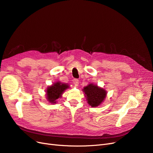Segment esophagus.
Returning <instances> with one entry per match:
<instances>
[{"label": "esophagus", "instance_id": "34e87169", "mask_svg": "<svg viewBox=\"0 0 153 153\" xmlns=\"http://www.w3.org/2000/svg\"><path fill=\"white\" fill-rule=\"evenodd\" d=\"M73 82L74 83V84H75L76 86H77L78 85V80L77 79V78H74V79L73 80Z\"/></svg>", "mask_w": 153, "mask_h": 153}]
</instances>
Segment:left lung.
I'll list each match as a JSON object with an SVG mask.
<instances>
[{
	"label": "left lung",
	"instance_id": "1",
	"mask_svg": "<svg viewBox=\"0 0 153 153\" xmlns=\"http://www.w3.org/2000/svg\"><path fill=\"white\" fill-rule=\"evenodd\" d=\"M87 102L92 107L100 105L103 102L106 95V92L94 84H89L84 89Z\"/></svg>",
	"mask_w": 153,
	"mask_h": 153
}]
</instances>
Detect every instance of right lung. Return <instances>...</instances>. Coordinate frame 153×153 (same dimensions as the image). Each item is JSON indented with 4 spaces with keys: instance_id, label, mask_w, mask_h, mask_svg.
<instances>
[{
    "instance_id": "obj_1",
    "label": "right lung",
    "mask_w": 153,
    "mask_h": 153,
    "mask_svg": "<svg viewBox=\"0 0 153 153\" xmlns=\"http://www.w3.org/2000/svg\"><path fill=\"white\" fill-rule=\"evenodd\" d=\"M69 86L67 84H62L59 82L48 87L47 91V98L49 102L52 103H56V100L61 96L63 92Z\"/></svg>"
}]
</instances>
